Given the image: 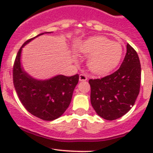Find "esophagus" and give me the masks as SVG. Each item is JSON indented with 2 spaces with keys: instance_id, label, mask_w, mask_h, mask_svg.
<instances>
[{
  "instance_id": "esophagus-1",
  "label": "esophagus",
  "mask_w": 153,
  "mask_h": 153,
  "mask_svg": "<svg viewBox=\"0 0 153 153\" xmlns=\"http://www.w3.org/2000/svg\"><path fill=\"white\" fill-rule=\"evenodd\" d=\"M87 80V77H86V75L84 74H81L79 75V81H85Z\"/></svg>"
}]
</instances>
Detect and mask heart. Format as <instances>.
Listing matches in <instances>:
<instances>
[{
    "label": "heart",
    "instance_id": "1",
    "mask_svg": "<svg viewBox=\"0 0 153 153\" xmlns=\"http://www.w3.org/2000/svg\"><path fill=\"white\" fill-rule=\"evenodd\" d=\"M77 51L87 59L89 70L95 75H103L113 70L119 64L123 54L121 44L104 36H93L84 40L77 47Z\"/></svg>",
    "mask_w": 153,
    "mask_h": 153
}]
</instances>
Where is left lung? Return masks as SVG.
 <instances>
[{
	"label": "left lung",
	"mask_w": 153,
	"mask_h": 153,
	"mask_svg": "<svg viewBox=\"0 0 153 153\" xmlns=\"http://www.w3.org/2000/svg\"><path fill=\"white\" fill-rule=\"evenodd\" d=\"M139 58L129 44L119 69L101 79H90V101L96 113L112 121L129 112L139 94L141 83Z\"/></svg>",
	"instance_id": "obj_1"
}]
</instances>
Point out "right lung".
Listing matches in <instances>:
<instances>
[{
    "label": "right lung",
    "mask_w": 153,
    "mask_h": 153,
    "mask_svg": "<svg viewBox=\"0 0 153 153\" xmlns=\"http://www.w3.org/2000/svg\"><path fill=\"white\" fill-rule=\"evenodd\" d=\"M51 32L41 33L26 41L18 51L13 67V83L20 101L29 112L44 121H53L64 113L79 80L78 74L37 79L24 70L21 64L23 48L37 37Z\"/></svg>",
    "instance_id": "add662e5"
}]
</instances>
